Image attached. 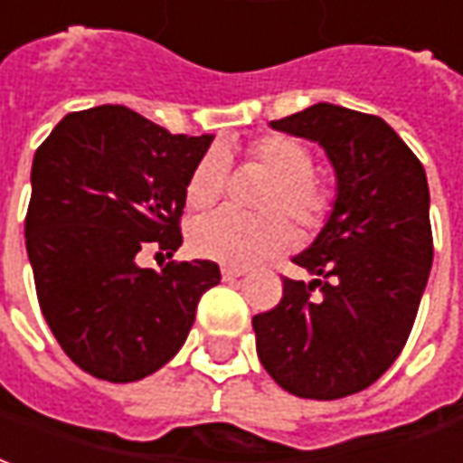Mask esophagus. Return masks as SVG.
Masks as SVG:
<instances>
[{
  "label": "esophagus",
  "instance_id": "obj_1",
  "mask_svg": "<svg viewBox=\"0 0 463 463\" xmlns=\"http://www.w3.org/2000/svg\"><path fill=\"white\" fill-rule=\"evenodd\" d=\"M247 274V269L244 267H234V264H224L222 267V277L229 281V279H239V277H244Z\"/></svg>",
  "mask_w": 463,
  "mask_h": 463
}]
</instances>
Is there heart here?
Instances as JSON below:
<instances>
[{"instance_id":"obj_1","label":"heart","mask_w":463,"mask_h":463,"mask_svg":"<svg viewBox=\"0 0 463 463\" xmlns=\"http://www.w3.org/2000/svg\"><path fill=\"white\" fill-rule=\"evenodd\" d=\"M247 159L269 172V182L257 199L264 212L244 214L219 209L196 219L189 229V244L199 257L251 264L294 244V229L284 213L294 219L304 237L319 234L331 219L336 192L326 179L314 174V154L301 139L289 134H264L249 144ZM226 184L229 162L219 149H209L186 179V204L206 209L224 196Z\"/></svg>"}]
</instances>
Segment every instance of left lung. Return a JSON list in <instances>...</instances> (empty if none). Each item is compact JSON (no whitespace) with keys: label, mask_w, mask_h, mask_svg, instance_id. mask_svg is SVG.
<instances>
[{"label":"left lung","mask_w":463,"mask_h":463,"mask_svg":"<svg viewBox=\"0 0 463 463\" xmlns=\"http://www.w3.org/2000/svg\"><path fill=\"white\" fill-rule=\"evenodd\" d=\"M319 142L339 194L321 234L284 277V297L251 319L259 362L301 399L364 392L404 349L434 259L429 184L416 154L379 117L314 104L271 121Z\"/></svg>","instance_id":"left-lung-1"}]
</instances>
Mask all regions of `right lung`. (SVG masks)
<instances>
[{"label":"right lung","instance_id":"1","mask_svg":"<svg viewBox=\"0 0 463 463\" xmlns=\"http://www.w3.org/2000/svg\"><path fill=\"white\" fill-rule=\"evenodd\" d=\"M212 134H172L104 104L71 111L39 144L24 237L39 309L81 372L137 382L186 342L214 261L142 269L137 254L182 247L186 179Z\"/></svg>","mask_w":463,"mask_h":463}]
</instances>
